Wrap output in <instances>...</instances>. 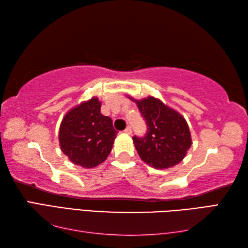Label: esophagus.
<instances>
[{
    "instance_id": "esophagus-1",
    "label": "esophagus",
    "mask_w": 248,
    "mask_h": 248,
    "mask_svg": "<svg viewBox=\"0 0 248 248\" xmlns=\"http://www.w3.org/2000/svg\"><path fill=\"white\" fill-rule=\"evenodd\" d=\"M124 133L128 134V135H131L132 134V129H131V127H127L124 130Z\"/></svg>"
}]
</instances>
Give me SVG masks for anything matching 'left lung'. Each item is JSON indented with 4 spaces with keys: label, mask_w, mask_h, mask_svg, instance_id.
Instances as JSON below:
<instances>
[{
    "label": "left lung",
    "mask_w": 248,
    "mask_h": 248,
    "mask_svg": "<svg viewBox=\"0 0 248 248\" xmlns=\"http://www.w3.org/2000/svg\"><path fill=\"white\" fill-rule=\"evenodd\" d=\"M129 98L138 105L147 124L144 138L133 136L140 159L156 170L180 163L192 145L191 132L183 116L155 97Z\"/></svg>",
    "instance_id": "8db88e82"
}]
</instances>
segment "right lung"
<instances>
[{
    "mask_svg": "<svg viewBox=\"0 0 248 248\" xmlns=\"http://www.w3.org/2000/svg\"><path fill=\"white\" fill-rule=\"evenodd\" d=\"M97 97L84 101L68 112L60 127V146L76 165L96 167L107 160L117 131L108 116L100 112Z\"/></svg>",
    "mask_w": 248,
    "mask_h": 248,
    "instance_id": "1",
    "label": "right lung"
}]
</instances>
